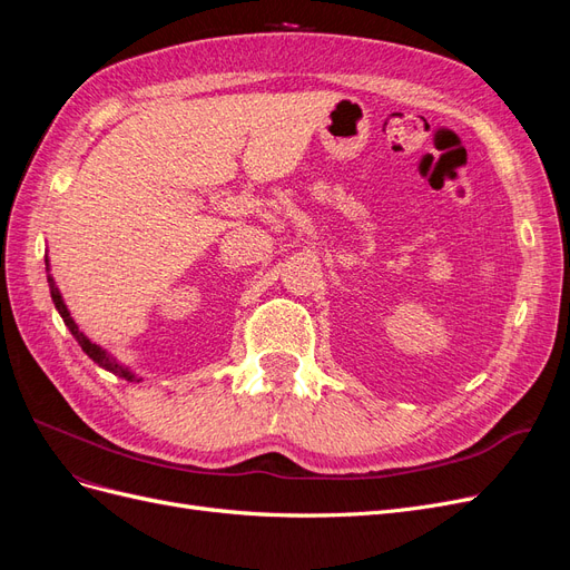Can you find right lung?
Returning a JSON list of instances; mask_svg holds the SVG:
<instances>
[{
    "mask_svg": "<svg viewBox=\"0 0 570 570\" xmlns=\"http://www.w3.org/2000/svg\"><path fill=\"white\" fill-rule=\"evenodd\" d=\"M45 264H47V283H49V292H51V302H55L59 316L63 318V323H66L68 331H71V335L78 340L82 352L88 354V356L95 361V364L101 366L105 371H109V373H114V375H118V377H126L128 383H140L142 377H137L128 366H124V364H120V361H116L107 350H101L99 344L90 342V337L80 331L78 323H76L73 316H71V312H68V306L63 304V297H61V292H59L55 278H51V275H49V258H45Z\"/></svg>",
    "mask_w": 570,
    "mask_h": 570,
    "instance_id": "right-lung-1",
    "label": "right lung"
}]
</instances>
